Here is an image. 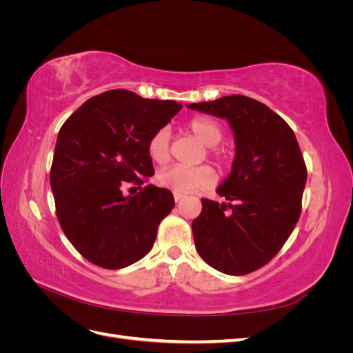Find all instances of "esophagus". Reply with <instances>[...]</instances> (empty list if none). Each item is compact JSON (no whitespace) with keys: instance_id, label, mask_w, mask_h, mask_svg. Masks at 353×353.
<instances>
[{"instance_id":"esophagus-1","label":"esophagus","mask_w":353,"mask_h":353,"mask_svg":"<svg viewBox=\"0 0 353 353\" xmlns=\"http://www.w3.org/2000/svg\"><path fill=\"white\" fill-rule=\"evenodd\" d=\"M174 199H175V201L178 203V201H181L184 199V194H179V193H174Z\"/></svg>"}]
</instances>
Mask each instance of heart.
Listing matches in <instances>:
<instances>
[{"label":"heart","mask_w":353,"mask_h":353,"mask_svg":"<svg viewBox=\"0 0 353 353\" xmlns=\"http://www.w3.org/2000/svg\"><path fill=\"white\" fill-rule=\"evenodd\" d=\"M188 131L193 134L197 140L206 147H215L221 143L223 137L222 126L209 117H193L187 123ZM147 153L154 163L166 165L170 160V134L166 128H160L147 141ZM212 157L215 163L222 168L230 162V154L225 152H212ZM157 183L169 188L174 193L187 194L196 190L209 188L215 183V172L210 166H197V168H185V166H170L163 169L157 175Z\"/></svg>","instance_id":"heart-1"}]
</instances>
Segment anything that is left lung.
<instances>
[{
	"label": "left lung",
	"mask_w": 353,
	"mask_h": 353,
	"mask_svg": "<svg viewBox=\"0 0 353 353\" xmlns=\"http://www.w3.org/2000/svg\"><path fill=\"white\" fill-rule=\"evenodd\" d=\"M188 108L225 117L236 137L232 170L218 188L230 203L201 199L196 249L223 274H250L281 250L301 216L307 175L301 147L281 116L245 95Z\"/></svg>",
	"instance_id": "obj_1"
}]
</instances>
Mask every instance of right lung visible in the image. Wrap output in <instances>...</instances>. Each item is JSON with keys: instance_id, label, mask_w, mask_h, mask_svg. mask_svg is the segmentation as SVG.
<instances>
[{"instance_id": "right-lung-1", "label": "right lung", "mask_w": 353, "mask_h": 353, "mask_svg": "<svg viewBox=\"0 0 353 353\" xmlns=\"http://www.w3.org/2000/svg\"><path fill=\"white\" fill-rule=\"evenodd\" d=\"M181 108L112 90L85 101L60 128L50 170L56 215L91 263L121 270L152 250L175 200L166 188L143 187L154 175L147 141ZM131 183L141 191L125 196L123 188Z\"/></svg>"}]
</instances>
